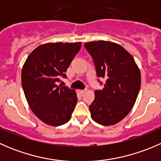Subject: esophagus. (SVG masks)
<instances>
[{
	"instance_id": "1",
	"label": "esophagus",
	"mask_w": 161,
	"mask_h": 161,
	"mask_svg": "<svg viewBox=\"0 0 161 161\" xmlns=\"http://www.w3.org/2000/svg\"><path fill=\"white\" fill-rule=\"evenodd\" d=\"M86 91H87V90H79V92H80L81 94H84L86 92Z\"/></svg>"
}]
</instances>
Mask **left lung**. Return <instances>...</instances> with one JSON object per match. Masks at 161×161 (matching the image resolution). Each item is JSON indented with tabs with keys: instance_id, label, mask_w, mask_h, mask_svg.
Listing matches in <instances>:
<instances>
[{
	"instance_id": "1",
	"label": "left lung",
	"mask_w": 161,
	"mask_h": 161,
	"mask_svg": "<svg viewBox=\"0 0 161 161\" xmlns=\"http://www.w3.org/2000/svg\"><path fill=\"white\" fill-rule=\"evenodd\" d=\"M84 46L93 58L97 76L107 79L104 88L95 91L91 118L102 125H114L127 116L136 103L140 71L133 57L118 43L99 40Z\"/></svg>"
}]
</instances>
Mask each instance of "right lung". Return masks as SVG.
Segmentation results:
<instances>
[{"label": "right lung", "mask_w": 161, "mask_h": 161, "mask_svg": "<svg viewBox=\"0 0 161 161\" xmlns=\"http://www.w3.org/2000/svg\"><path fill=\"white\" fill-rule=\"evenodd\" d=\"M82 43H47L39 46L25 60L22 84L28 104L34 114L48 125L59 126L71 118L78 101L76 92L57 85Z\"/></svg>", "instance_id": "add662e5"}]
</instances>
